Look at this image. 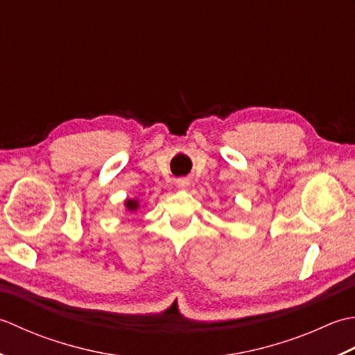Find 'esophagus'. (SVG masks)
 <instances>
[{
    "label": "esophagus",
    "mask_w": 355,
    "mask_h": 355,
    "mask_svg": "<svg viewBox=\"0 0 355 355\" xmlns=\"http://www.w3.org/2000/svg\"><path fill=\"white\" fill-rule=\"evenodd\" d=\"M188 184H190V180H188L187 178H180V179H176V185L179 187V188H187L188 187Z\"/></svg>",
    "instance_id": "1"
}]
</instances>
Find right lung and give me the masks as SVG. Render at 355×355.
Returning a JSON list of instances; mask_svg holds the SVG:
<instances>
[{"mask_svg":"<svg viewBox=\"0 0 355 355\" xmlns=\"http://www.w3.org/2000/svg\"><path fill=\"white\" fill-rule=\"evenodd\" d=\"M125 208L128 211H137V208H139V200L137 199H127L125 200Z\"/></svg>","mask_w":355,"mask_h":355,"instance_id":"right-lung-1","label":"right lung"}]
</instances>
